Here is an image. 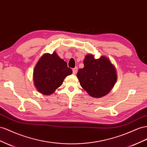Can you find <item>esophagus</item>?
<instances>
[{
    "mask_svg": "<svg viewBox=\"0 0 147 147\" xmlns=\"http://www.w3.org/2000/svg\"><path fill=\"white\" fill-rule=\"evenodd\" d=\"M72 71H73V74H76V73L77 72V67H75V68H74L72 69Z\"/></svg>",
    "mask_w": 147,
    "mask_h": 147,
    "instance_id": "34e87169",
    "label": "esophagus"
}]
</instances>
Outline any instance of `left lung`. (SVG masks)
<instances>
[{"label":"left lung","mask_w":147,"mask_h":147,"mask_svg":"<svg viewBox=\"0 0 147 147\" xmlns=\"http://www.w3.org/2000/svg\"><path fill=\"white\" fill-rule=\"evenodd\" d=\"M83 63L84 67L79 69L77 74L80 85L91 96H105L117 80L114 66L107 57L95 59L92 54L86 55Z\"/></svg>","instance_id":"obj_1"}]
</instances>
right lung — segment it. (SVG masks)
Here are the masks:
<instances>
[{
  "label": "right lung",
  "instance_id": "obj_1",
  "mask_svg": "<svg viewBox=\"0 0 147 147\" xmlns=\"http://www.w3.org/2000/svg\"><path fill=\"white\" fill-rule=\"evenodd\" d=\"M72 73V70L67 67V62L56 53L45 54L34 67V85L41 93L49 95L60 86L64 79Z\"/></svg>",
  "mask_w": 147,
  "mask_h": 147
}]
</instances>
